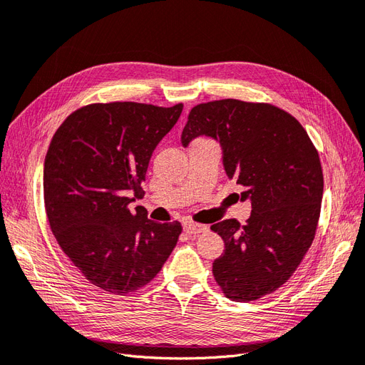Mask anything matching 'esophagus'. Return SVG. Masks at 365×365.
Wrapping results in <instances>:
<instances>
[{
	"instance_id": "1",
	"label": "esophagus",
	"mask_w": 365,
	"mask_h": 365,
	"mask_svg": "<svg viewBox=\"0 0 365 365\" xmlns=\"http://www.w3.org/2000/svg\"><path fill=\"white\" fill-rule=\"evenodd\" d=\"M184 231L187 235H201L207 231V227L195 222H184Z\"/></svg>"
}]
</instances>
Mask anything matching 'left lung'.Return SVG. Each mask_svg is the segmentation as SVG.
<instances>
[{
	"label": "left lung",
	"instance_id": "1",
	"mask_svg": "<svg viewBox=\"0 0 365 365\" xmlns=\"http://www.w3.org/2000/svg\"><path fill=\"white\" fill-rule=\"evenodd\" d=\"M200 135L220 143L228 180L244 187L240 201L252 207L245 225H212L225 244L215 280L230 300H259L289 280L312 245L324 185L318 150L289 113L236 98L192 108L182 146Z\"/></svg>",
	"mask_w": 365,
	"mask_h": 365
}]
</instances>
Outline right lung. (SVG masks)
<instances>
[{
	"instance_id": "add662e5",
	"label": "right lung",
	"mask_w": 365,
	"mask_h": 365,
	"mask_svg": "<svg viewBox=\"0 0 365 365\" xmlns=\"http://www.w3.org/2000/svg\"><path fill=\"white\" fill-rule=\"evenodd\" d=\"M182 103H91L76 109L54 132L43 163V204L61 250L83 277L126 295L161 271L182 231L158 224L129 204L153 149L178 121Z\"/></svg>"
}]
</instances>
